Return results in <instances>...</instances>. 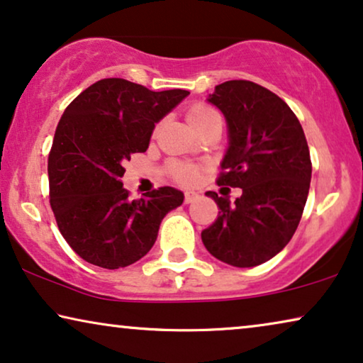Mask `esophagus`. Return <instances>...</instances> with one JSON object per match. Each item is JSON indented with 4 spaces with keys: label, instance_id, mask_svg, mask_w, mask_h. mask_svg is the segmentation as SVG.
<instances>
[{
    "label": "esophagus",
    "instance_id": "1",
    "mask_svg": "<svg viewBox=\"0 0 363 363\" xmlns=\"http://www.w3.org/2000/svg\"><path fill=\"white\" fill-rule=\"evenodd\" d=\"M198 193H195V191H186L185 193V203L186 205H190V203H193L195 200H198Z\"/></svg>",
    "mask_w": 363,
    "mask_h": 363
}]
</instances>
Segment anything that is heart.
Returning <instances> with one entry per match:
<instances>
[{"label":"heart","mask_w":363,"mask_h":363,"mask_svg":"<svg viewBox=\"0 0 363 363\" xmlns=\"http://www.w3.org/2000/svg\"><path fill=\"white\" fill-rule=\"evenodd\" d=\"M216 117H220V113H218L213 107L206 106V104H195V106H191L186 112V121L191 125V128L200 127L203 123H206L208 121ZM175 177L178 182L190 185V183L196 180V172L193 170L191 167H177Z\"/></svg>","instance_id":"1"}]
</instances>
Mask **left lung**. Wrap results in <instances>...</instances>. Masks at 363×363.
Returning <instances> with one entry per match:
<instances>
[{"label":"left lung","mask_w":363,"mask_h":363,"mask_svg":"<svg viewBox=\"0 0 363 363\" xmlns=\"http://www.w3.org/2000/svg\"><path fill=\"white\" fill-rule=\"evenodd\" d=\"M206 101L228 127L218 185L242 195L231 203L206 191L220 213L201 241L226 264L259 266L284 250L304 211L312 175L304 130L281 97L251 81L223 82Z\"/></svg>","instance_id":"left-lung-1"}]
</instances>
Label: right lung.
<instances>
[{"label": "right lung", "mask_w": 363, "mask_h": 363, "mask_svg": "<svg viewBox=\"0 0 363 363\" xmlns=\"http://www.w3.org/2000/svg\"><path fill=\"white\" fill-rule=\"evenodd\" d=\"M188 94L111 77L64 111L48 158L49 196L59 231L84 261L106 269L133 264L155 245L167 213L183 203L173 186L130 200L122 177L132 153L148 148L155 123Z\"/></svg>", "instance_id": "obj_1"}]
</instances>
